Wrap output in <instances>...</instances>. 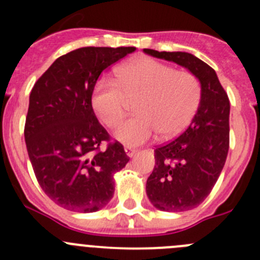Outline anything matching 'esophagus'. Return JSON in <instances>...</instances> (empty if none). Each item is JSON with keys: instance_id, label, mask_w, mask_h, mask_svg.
I'll use <instances>...</instances> for the list:
<instances>
[{"instance_id": "34e87169", "label": "esophagus", "mask_w": 260, "mask_h": 260, "mask_svg": "<svg viewBox=\"0 0 260 260\" xmlns=\"http://www.w3.org/2000/svg\"><path fill=\"white\" fill-rule=\"evenodd\" d=\"M124 152L128 157H133L136 152H137V149L133 148V147H124Z\"/></svg>"}]
</instances>
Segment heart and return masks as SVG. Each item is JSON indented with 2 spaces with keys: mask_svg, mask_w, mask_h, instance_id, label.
I'll list each match as a JSON object with an SVG mask.
<instances>
[{
  "mask_svg": "<svg viewBox=\"0 0 260 260\" xmlns=\"http://www.w3.org/2000/svg\"><path fill=\"white\" fill-rule=\"evenodd\" d=\"M117 80L104 78L96 83L91 106L108 127L122 122L128 101H136L138 115L125 120L115 138L128 146H140L157 133L164 137L180 135L198 111L201 86L195 75L175 70L153 59H138L115 70Z\"/></svg>",
  "mask_w": 260,
  "mask_h": 260,
  "instance_id": "b5f03b06",
  "label": "heart"
}]
</instances>
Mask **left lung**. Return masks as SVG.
Returning a JSON list of instances; mask_svg holds the SVG:
<instances>
[{
	"mask_svg": "<svg viewBox=\"0 0 260 260\" xmlns=\"http://www.w3.org/2000/svg\"><path fill=\"white\" fill-rule=\"evenodd\" d=\"M153 57L186 68L200 81L201 99L185 132L154 149L146 192L156 209L180 212L198 208L211 192L229 151L230 103L215 70L195 55L143 49Z\"/></svg>",
	"mask_w": 260,
	"mask_h": 260,
	"instance_id": "left-lung-1",
	"label": "left lung"
}]
</instances>
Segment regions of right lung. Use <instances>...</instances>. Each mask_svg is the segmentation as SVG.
Segmentation results:
<instances>
[{
  "instance_id": "1",
  "label": "right lung",
  "mask_w": 260,
  "mask_h": 260,
  "mask_svg": "<svg viewBox=\"0 0 260 260\" xmlns=\"http://www.w3.org/2000/svg\"><path fill=\"white\" fill-rule=\"evenodd\" d=\"M129 48H80L57 57L30 93L25 142L44 192L61 208L101 210L113 198L114 174L129 161L98 122L91 95L99 75Z\"/></svg>"
}]
</instances>
